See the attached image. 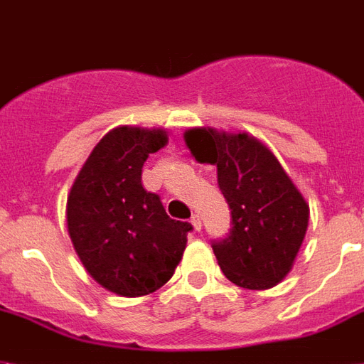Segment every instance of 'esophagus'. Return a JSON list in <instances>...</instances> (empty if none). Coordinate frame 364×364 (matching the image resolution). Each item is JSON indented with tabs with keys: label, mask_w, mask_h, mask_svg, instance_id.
<instances>
[{
	"label": "esophagus",
	"mask_w": 364,
	"mask_h": 364,
	"mask_svg": "<svg viewBox=\"0 0 364 364\" xmlns=\"http://www.w3.org/2000/svg\"><path fill=\"white\" fill-rule=\"evenodd\" d=\"M191 223H192V226H194V230H196V232H200V230H202V218L198 217V215H192Z\"/></svg>",
	"instance_id": "obj_1"
}]
</instances>
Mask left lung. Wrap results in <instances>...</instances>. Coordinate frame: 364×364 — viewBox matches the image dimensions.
I'll return each instance as SVG.
<instances>
[{
	"label": "left lung",
	"instance_id": "8db88e82",
	"mask_svg": "<svg viewBox=\"0 0 364 364\" xmlns=\"http://www.w3.org/2000/svg\"><path fill=\"white\" fill-rule=\"evenodd\" d=\"M185 144L198 162L217 166L232 228L213 241L217 262L233 284L273 288L294 267L306 228L309 203L277 156L258 138L217 129H188Z\"/></svg>",
	"mask_w": 364,
	"mask_h": 364
}]
</instances>
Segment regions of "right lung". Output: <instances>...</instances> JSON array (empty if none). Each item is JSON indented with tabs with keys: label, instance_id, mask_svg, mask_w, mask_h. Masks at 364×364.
Listing matches in <instances>:
<instances>
[{
	"label": "right lung",
	"instance_id": "obj_1",
	"mask_svg": "<svg viewBox=\"0 0 364 364\" xmlns=\"http://www.w3.org/2000/svg\"><path fill=\"white\" fill-rule=\"evenodd\" d=\"M162 129L117 127L93 147L67 198V228L85 271L123 297L153 294L181 262L188 223L166 215L141 185L149 153L166 146Z\"/></svg>",
	"mask_w": 364,
	"mask_h": 364
}]
</instances>
